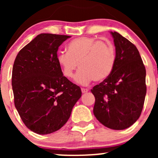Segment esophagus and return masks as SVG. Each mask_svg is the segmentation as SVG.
<instances>
[{
	"mask_svg": "<svg viewBox=\"0 0 158 158\" xmlns=\"http://www.w3.org/2000/svg\"><path fill=\"white\" fill-rule=\"evenodd\" d=\"M88 88H81V92H82L83 94H85V93H87V92H88Z\"/></svg>",
	"mask_w": 158,
	"mask_h": 158,
	"instance_id": "1",
	"label": "esophagus"
}]
</instances>
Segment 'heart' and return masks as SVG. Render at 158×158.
Masks as SVG:
<instances>
[{
  "instance_id": "1",
  "label": "heart",
  "mask_w": 158,
  "mask_h": 158,
  "mask_svg": "<svg viewBox=\"0 0 158 158\" xmlns=\"http://www.w3.org/2000/svg\"><path fill=\"white\" fill-rule=\"evenodd\" d=\"M66 48L67 52L58 53L57 63L67 78L73 77L79 64L80 70L75 77L78 84L87 85L93 80L102 81L113 71L115 50L109 41L81 36L70 41Z\"/></svg>"
}]
</instances>
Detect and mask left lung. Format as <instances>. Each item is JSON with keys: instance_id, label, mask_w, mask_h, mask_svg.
<instances>
[{"instance_id": "1", "label": "left lung", "mask_w": 158, "mask_h": 158, "mask_svg": "<svg viewBox=\"0 0 158 158\" xmlns=\"http://www.w3.org/2000/svg\"><path fill=\"white\" fill-rule=\"evenodd\" d=\"M116 50L110 75L91 89L94 114L107 128L123 130L138 119L146 94V68L135 44L117 32H110Z\"/></svg>"}]
</instances>
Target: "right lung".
Listing matches in <instances>:
<instances>
[{"mask_svg":"<svg viewBox=\"0 0 158 158\" xmlns=\"http://www.w3.org/2000/svg\"><path fill=\"white\" fill-rule=\"evenodd\" d=\"M69 38L39 34L20 50L14 61L15 106L25 126L39 135L60 129L81 96L80 88L63 76L56 59L59 47Z\"/></svg>","mask_w":158,"mask_h":158,"instance_id":"add662e5","label":"right lung"}]
</instances>
